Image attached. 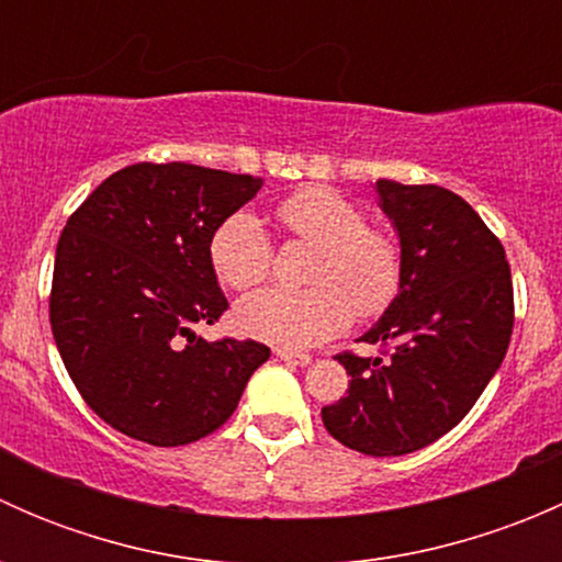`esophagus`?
<instances>
[{"mask_svg": "<svg viewBox=\"0 0 562 562\" xmlns=\"http://www.w3.org/2000/svg\"><path fill=\"white\" fill-rule=\"evenodd\" d=\"M277 359L285 361V364H293V367H307L310 361H313V356H310V353H296V350L280 348V350H277Z\"/></svg>", "mask_w": 562, "mask_h": 562, "instance_id": "obj_1", "label": "esophagus"}]
</instances>
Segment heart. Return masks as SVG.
Here are the masks:
<instances>
[{
  "label": "heart",
  "instance_id": "b5f03b06",
  "mask_svg": "<svg viewBox=\"0 0 562 562\" xmlns=\"http://www.w3.org/2000/svg\"><path fill=\"white\" fill-rule=\"evenodd\" d=\"M288 236L315 247L304 291L269 288L241 299L236 326L247 337L285 350H307L348 328L353 313H386L402 285V252L383 231L367 225L353 201L328 187H304L277 206ZM214 274L234 291L260 285L274 269V245L255 214L223 220L209 245Z\"/></svg>",
  "mask_w": 562,
  "mask_h": 562
}]
</instances>
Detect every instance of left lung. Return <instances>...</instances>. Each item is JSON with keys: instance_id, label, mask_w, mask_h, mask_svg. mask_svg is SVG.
Returning <instances> with one entry per match:
<instances>
[{"instance_id": "1", "label": "left lung", "mask_w": 562, "mask_h": 562, "mask_svg": "<svg viewBox=\"0 0 562 562\" xmlns=\"http://www.w3.org/2000/svg\"><path fill=\"white\" fill-rule=\"evenodd\" d=\"M400 234L402 285L361 342L339 353L348 394L321 411L328 435L370 457H402L454 429L512 342L514 285L506 249L468 201L438 184L378 179Z\"/></svg>"}]
</instances>
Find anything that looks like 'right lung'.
<instances>
[{"label":"right lung","instance_id":"obj_1","mask_svg":"<svg viewBox=\"0 0 562 562\" xmlns=\"http://www.w3.org/2000/svg\"><path fill=\"white\" fill-rule=\"evenodd\" d=\"M263 179L190 162L111 173L67 220L50 282V331L83 402L122 435L184 446L223 427L271 356L255 339L206 342L228 310L209 245Z\"/></svg>","mask_w":562,"mask_h":562}]
</instances>
